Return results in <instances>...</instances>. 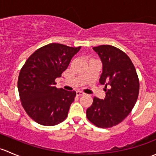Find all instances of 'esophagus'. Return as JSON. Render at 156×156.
Here are the masks:
<instances>
[{
  "mask_svg": "<svg viewBox=\"0 0 156 156\" xmlns=\"http://www.w3.org/2000/svg\"><path fill=\"white\" fill-rule=\"evenodd\" d=\"M76 95H77V97H81V96L84 95V94L83 92H81V91H77Z\"/></svg>",
  "mask_w": 156,
  "mask_h": 156,
  "instance_id": "obj_1",
  "label": "esophagus"
}]
</instances>
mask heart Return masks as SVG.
Instances as JSON below:
<instances>
[{"label":"heart","mask_w":156,"mask_h":156,"mask_svg":"<svg viewBox=\"0 0 156 156\" xmlns=\"http://www.w3.org/2000/svg\"><path fill=\"white\" fill-rule=\"evenodd\" d=\"M94 58H92V57H90V56H87V58H86V60H87V62H88V61H90V60H94Z\"/></svg>","instance_id":"heart-1"}]
</instances>
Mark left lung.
Segmentation results:
<instances>
[{"label":"left lung","instance_id":"obj_1","mask_svg":"<svg viewBox=\"0 0 156 156\" xmlns=\"http://www.w3.org/2000/svg\"><path fill=\"white\" fill-rule=\"evenodd\" d=\"M93 49L103 63L100 83L105 84L106 97L104 100L94 97L86 113L95 126L108 128L121 123L133 109L139 95V78L133 62L120 49L112 45Z\"/></svg>","mask_w":156,"mask_h":156}]
</instances>
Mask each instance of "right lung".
Instances as JSON below:
<instances>
[{
  "label": "right lung",
  "mask_w": 156,
  "mask_h": 156,
  "mask_svg": "<svg viewBox=\"0 0 156 156\" xmlns=\"http://www.w3.org/2000/svg\"><path fill=\"white\" fill-rule=\"evenodd\" d=\"M80 49L49 44L34 51L22 67L18 78L20 98L28 115L37 123L53 126L66 119L76 92L58 89L55 79L61 77Z\"/></svg>",
  "instance_id": "obj_1"
}]
</instances>
